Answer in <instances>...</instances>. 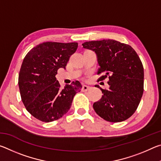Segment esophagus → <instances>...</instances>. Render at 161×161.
Instances as JSON below:
<instances>
[{
    "mask_svg": "<svg viewBox=\"0 0 161 161\" xmlns=\"http://www.w3.org/2000/svg\"><path fill=\"white\" fill-rule=\"evenodd\" d=\"M89 88H90V87H89V86L83 85V86H82V91H83V92H86L87 90H89Z\"/></svg>",
    "mask_w": 161,
    "mask_h": 161,
    "instance_id": "34e87169",
    "label": "esophagus"
}]
</instances>
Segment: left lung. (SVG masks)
<instances>
[{
	"label": "left lung",
	"instance_id": "8db88e82",
	"mask_svg": "<svg viewBox=\"0 0 161 161\" xmlns=\"http://www.w3.org/2000/svg\"><path fill=\"white\" fill-rule=\"evenodd\" d=\"M83 47L94 51L102 81L108 77V89L99 85L103 95L94 103L96 113L106 121L121 122L131 116L143 93V67L139 57L130 45L114 40L84 42Z\"/></svg>",
	"mask_w": 161,
	"mask_h": 161
}]
</instances>
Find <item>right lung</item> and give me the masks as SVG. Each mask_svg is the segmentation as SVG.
Instances as JSON below:
<instances>
[{"label": "right lung", "instance_id": "add662e5", "mask_svg": "<svg viewBox=\"0 0 161 161\" xmlns=\"http://www.w3.org/2000/svg\"><path fill=\"white\" fill-rule=\"evenodd\" d=\"M77 47V42H45L34 47L24 58L18 77L21 99L27 111L40 121L60 119L82 88L76 81L61 89L55 77L59 68L65 69Z\"/></svg>", "mask_w": 161, "mask_h": 161}]
</instances>
